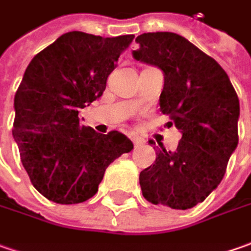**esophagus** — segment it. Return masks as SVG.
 Returning <instances> with one entry per match:
<instances>
[{"mask_svg":"<svg viewBox=\"0 0 251 251\" xmlns=\"http://www.w3.org/2000/svg\"><path fill=\"white\" fill-rule=\"evenodd\" d=\"M132 142H133L134 146H142V144L146 143V140H144L143 137H140V136H133V137H132Z\"/></svg>","mask_w":251,"mask_h":251,"instance_id":"1","label":"esophagus"}]
</instances>
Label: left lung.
Instances as JSON below:
<instances>
[{"mask_svg": "<svg viewBox=\"0 0 251 251\" xmlns=\"http://www.w3.org/2000/svg\"><path fill=\"white\" fill-rule=\"evenodd\" d=\"M136 43L134 59L162 71L160 109L172 119L168 127L182 133L175 151L161 147L140 172L143 196L155 205L187 210L218 187L238 147V94L220 64L176 33H143Z\"/></svg>", "mask_w": 251, "mask_h": 251, "instance_id": "obj_1", "label": "left lung"}]
</instances>
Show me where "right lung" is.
Listing matches in <instances>:
<instances>
[{"instance_id": "1", "label": "right lung", "mask_w": 251, "mask_h": 251, "mask_svg": "<svg viewBox=\"0 0 251 251\" xmlns=\"http://www.w3.org/2000/svg\"><path fill=\"white\" fill-rule=\"evenodd\" d=\"M133 37L69 31L26 68L13 101L12 134L31 185L48 200H89L109 164L132 151L125 134H100L80 125L79 111L102 96L108 75Z\"/></svg>"}]
</instances>
